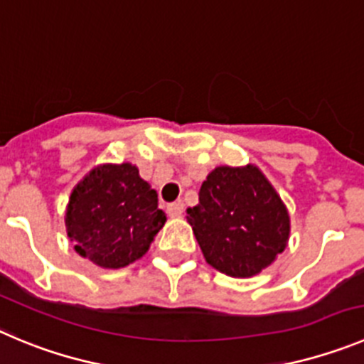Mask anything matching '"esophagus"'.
<instances>
[{"label":"esophagus","instance_id":"1","mask_svg":"<svg viewBox=\"0 0 364 364\" xmlns=\"http://www.w3.org/2000/svg\"><path fill=\"white\" fill-rule=\"evenodd\" d=\"M166 210H168L171 217H181L183 215V210H185V206H183L181 201H178V203H171V205L166 206Z\"/></svg>","mask_w":364,"mask_h":364}]
</instances>
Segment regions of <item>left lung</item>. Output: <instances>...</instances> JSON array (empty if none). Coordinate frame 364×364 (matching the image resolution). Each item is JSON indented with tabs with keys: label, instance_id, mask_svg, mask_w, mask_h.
Instances as JSON below:
<instances>
[{
	"label": "left lung",
	"instance_id": "obj_1",
	"mask_svg": "<svg viewBox=\"0 0 364 364\" xmlns=\"http://www.w3.org/2000/svg\"><path fill=\"white\" fill-rule=\"evenodd\" d=\"M206 262L247 278L269 266L289 240V213L255 165L217 166L203 181L199 205L186 210Z\"/></svg>",
	"mask_w": 364,
	"mask_h": 364
}]
</instances>
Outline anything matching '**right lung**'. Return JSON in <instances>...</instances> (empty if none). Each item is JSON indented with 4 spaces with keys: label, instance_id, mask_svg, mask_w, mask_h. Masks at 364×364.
Returning <instances> with one entry per match:
<instances>
[{
    "label": "right lung",
    "instance_id": "right-lung-1",
    "mask_svg": "<svg viewBox=\"0 0 364 364\" xmlns=\"http://www.w3.org/2000/svg\"><path fill=\"white\" fill-rule=\"evenodd\" d=\"M165 220L158 193L131 163L95 166L73 188L64 217L75 251L107 269L141 259Z\"/></svg>",
    "mask_w": 364,
    "mask_h": 364
}]
</instances>
